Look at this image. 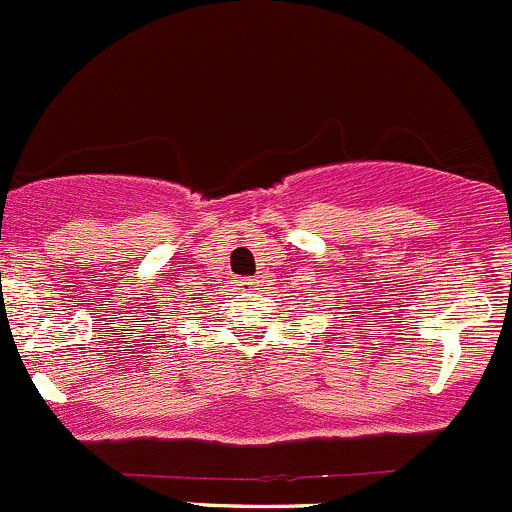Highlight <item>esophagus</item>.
Wrapping results in <instances>:
<instances>
[{
	"label": "esophagus",
	"mask_w": 512,
	"mask_h": 512,
	"mask_svg": "<svg viewBox=\"0 0 512 512\" xmlns=\"http://www.w3.org/2000/svg\"><path fill=\"white\" fill-rule=\"evenodd\" d=\"M239 286H246V288H254L256 286V278H241V281H236Z\"/></svg>",
	"instance_id": "34e87169"
}]
</instances>
